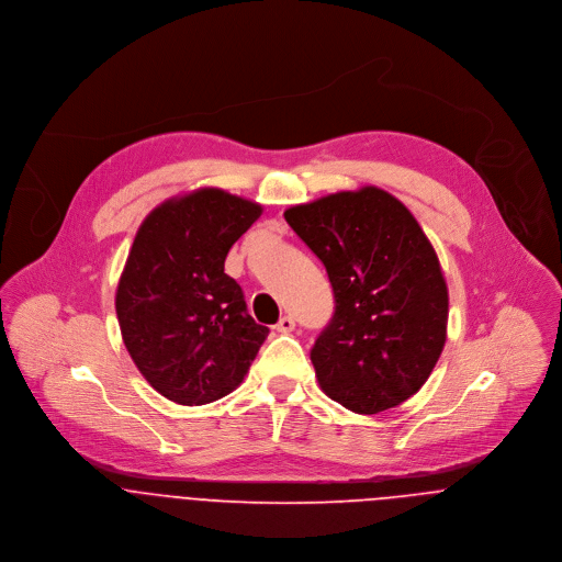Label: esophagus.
<instances>
[{"instance_id":"obj_1","label":"esophagus","mask_w":562,"mask_h":562,"mask_svg":"<svg viewBox=\"0 0 562 562\" xmlns=\"http://www.w3.org/2000/svg\"><path fill=\"white\" fill-rule=\"evenodd\" d=\"M294 327H296V323H294L292 316H281L279 323L274 325V329H277L279 334H290Z\"/></svg>"}]
</instances>
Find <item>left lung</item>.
<instances>
[{
	"label": "left lung",
	"mask_w": 562,
	"mask_h": 562,
	"mask_svg": "<svg viewBox=\"0 0 562 562\" xmlns=\"http://www.w3.org/2000/svg\"><path fill=\"white\" fill-rule=\"evenodd\" d=\"M323 261L334 314L310 358L321 389L373 415L415 395L446 342L448 290L424 231L386 191L364 187L285 211Z\"/></svg>",
	"instance_id": "8db88e82"
}]
</instances>
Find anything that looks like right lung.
Returning <instances> with one entry per match:
<instances>
[{
    "mask_svg": "<svg viewBox=\"0 0 562 562\" xmlns=\"http://www.w3.org/2000/svg\"><path fill=\"white\" fill-rule=\"evenodd\" d=\"M259 215L255 202L200 189L160 204L134 239L116 292L123 340L147 382L178 404L228 395L270 331L224 272Z\"/></svg>",
    "mask_w": 562,
    "mask_h": 562,
    "instance_id": "add662e5",
    "label": "right lung"
}]
</instances>
